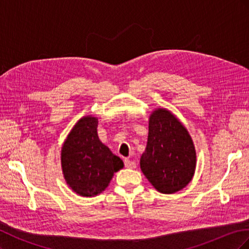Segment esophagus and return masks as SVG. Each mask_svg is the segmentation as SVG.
<instances>
[{
  "instance_id": "esophagus-1",
  "label": "esophagus",
  "mask_w": 249,
  "mask_h": 249,
  "mask_svg": "<svg viewBox=\"0 0 249 249\" xmlns=\"http://www.w3.org/2000/svg\"><path fill=\"white\" fill-rule=\"evenodd\" d=\"M124 166L126 168H135L136 167V163L134 161H131L129 159H124Z\"/></svg>"
}]
</instances>
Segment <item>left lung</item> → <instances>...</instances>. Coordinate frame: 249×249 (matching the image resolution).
Returning <instances> with one entry per match:
<instances>
[{"mask_svg": "<svg viewBox=\"0 0 249 249\" xmlns=\"http://www.w3.org/2000/svg\"><path fill=\"white\" fill-rule=\"evenodd\" d=\"M196 154L186 127L166 109L152 113L145 152L140 167L156 189L171 194L183 189L193 178Z\"/></svg>", "mask_w": 249, "mask_h": 249, "instance_id": "obj_1", "label": "left lung"}]
</instances>
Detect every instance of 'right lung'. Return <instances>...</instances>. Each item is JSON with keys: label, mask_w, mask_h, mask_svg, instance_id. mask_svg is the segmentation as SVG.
Returning a JSON list of instances; mask_svg holds the SVG:
<instances>
[{"label": "right lung", "mask_w": 249, "mask_h": 249, "mask_svg": "<svg viewBox=\"0 0 249 249\" xmlns=\"http://www.w3.org/2000/svg\"><path fill=\"white\" fill-rule=\"evenodd\" d=\"M96 129L97 118H81L62 147L61 164L65 180L81 196H93L103 192L114 172L124 167L122 159L101 142Z\"/></svg>", "instance_id": "right-lung-1"}]
</instances>
